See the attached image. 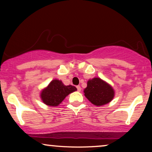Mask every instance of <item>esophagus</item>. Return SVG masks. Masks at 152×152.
<instances>
[{"label": "esophagus", "mask_w": 152, "mask_h": 152, "mask_svg": "<svg viewBox=\"0 0 152 152\" xmlns=\"http://www.w3.org/2000/svg\"><path fill=\"white\" fill-rule=\"evenodd\" d=\"M77 89L78 91H81V86H77Z\"/></svg>", "instance_id": "obj_1"}]
</instances>
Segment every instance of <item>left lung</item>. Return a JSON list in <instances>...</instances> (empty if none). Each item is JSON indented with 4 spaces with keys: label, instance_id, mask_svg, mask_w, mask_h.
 I'll return each mask as SVG.
<instances>
[{
    "label": "left lung",
    "instance_id": "1",
    "mask_svg": "<svg viewBox=\"0 0 152 152\" xmlns=\"http://www.w3.org/2000/svg\"><path fill=\"white\" fill-rule=\"evenodd\" d=\"M84 93L85 97L95 106L107 104L113 99L115 95L111 85L99 77L89 80Z\"/></svg>",
    "mask_w": 152,
    "mask_h": 152
}]
</instances>
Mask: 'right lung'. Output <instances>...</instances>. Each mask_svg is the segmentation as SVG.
I'll use <instances>...</instances> for the list:
<instances>
[{
    "instance_id": "right-lung-1",
    "label": "right lung",
    "mask_w": 152,
    "mask_h": 152,
    "mask_svg": "<svg viewBox=\"0 0 152 152\" xmlns=\"http://www.w3.org/2000/svg\"><path fill=\"white\" fill-rule=\"evenodd\" d=\"M75 91H77L76 87L72 85L66 86L61 80H54L46 88L43 89L40 96L45 104L50 107H57L61 104L67 95Z\"/></svg>"
}]
</instances>
